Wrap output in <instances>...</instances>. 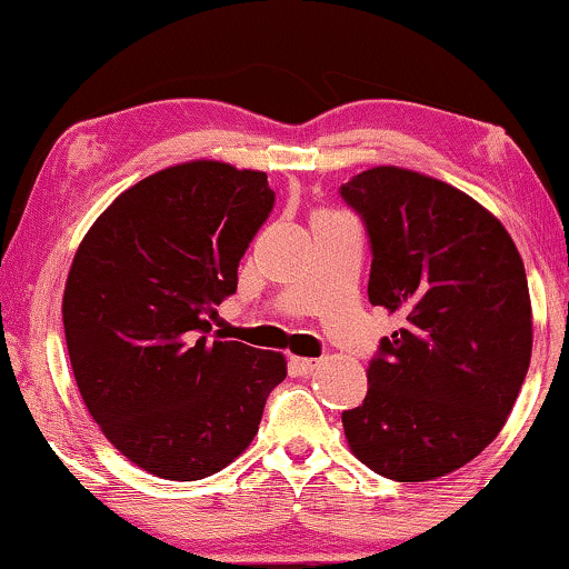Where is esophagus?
<instances>
[{
    "mask_svg": "<svg viewBox=\"0 0 569 569\" xmlns=\"http://www.w3.org/2000/svg\"><path fill=\"white\" fill-rule=\"evenodd\" d=\"M287 368H290L292 376L306 378V376H310V372L318 368V360H310V357H290Z\"/></svg>",
    "mask_w": 569,
    "mask_h": 569,
    "instance_id": "esophagus-1",
    "label": "esophagus"
}]
</instances>
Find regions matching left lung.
<instances>
[{"mask_svg":"<svg viewBox=\"0 0 569 569\" xmlns=\"http://www.w3.org/2000/svg\"><path fill=\"white\" fill-rule=\"evenodd\" d=\"M372 253L368 298L407 318L341 411L352 453L380 477L430 481L477 458L531 362V300L508 230L453 186L403 168L341 183Z\"/></svg>","mask_w":569,"mask_h":569,"instance_id":"1","label":"left lung"}]
</instances>
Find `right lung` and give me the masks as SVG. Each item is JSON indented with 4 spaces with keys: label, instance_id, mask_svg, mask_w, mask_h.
Returning a JSON list of instances; mask_svg holds the SVG:
<instances>
[{
    "label": "right lung",
    "instance_id": "add662e5",
    "mask_svg": "<svg viewBox=\"0 0 569 569\" xmlns=\"http://www.w3.org/2000/svg\"><path fill=\"white\" fill-rule=\"evenodd\" d=\"M271 209L267 173L183 162L123 191L77 248L61 308L77 388L154 477L224 469L287 376L282 355L212 339L209 323Z\"/></svg>",
    "mask_w": 569,
    "mask_h": 569
}]
</instances>
